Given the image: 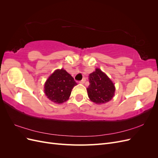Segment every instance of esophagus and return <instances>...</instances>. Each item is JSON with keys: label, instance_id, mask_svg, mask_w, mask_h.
Here are the masks:
<instances>
[{"label": "esophagus", "instance_id": "obj_1", "mask_svg": "<svg viewBox=\"0 0 158 158\" xmlns=\"http://www.w3.org/2000/svg\"><path fill=\"white\" fill-rule=\"evenodd\" d=\"M85 82V78H83L82 80L80 81L79 83H80V84H84V82Z\"/></svg>", "mask_w": 158, "mask_h": 158}]
</instances>
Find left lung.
<instances>
[{
	"label": "left lung",
	"mask_w": 158,
	"mask_h": 158,
	"mask_svg": "<svg viewBox=\"0 0 158 158\" xmlns=\"http://www.w3.org/2000/svg\"><path fill=\"white\" fill-rule=\"evenodd\" d=\"M89 85L87 88L89 99L97 104L106 103L114 96V84L99 69H96L89 75Z\"/></svg>",
	"instance_id": "8db88e82"
}]
</instances>
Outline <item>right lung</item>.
Masks as SVG:
<instances>
[{"mask_svg": "<svg viewBox=\"0 0 158 158\" xmlns=\"http://www.w3.org/2000/svg\"><path fill=\"white\" fill-rule=\"evenodd\" d=\"M77 84L72 76L63 69L56 70L44 85L47 97L55 103H63L69 99L72 89Z\"/></svg>", "mask_w": 158, "mask_h": 158, "instance_id": "1", "label": "right lung"}]
</instances>
